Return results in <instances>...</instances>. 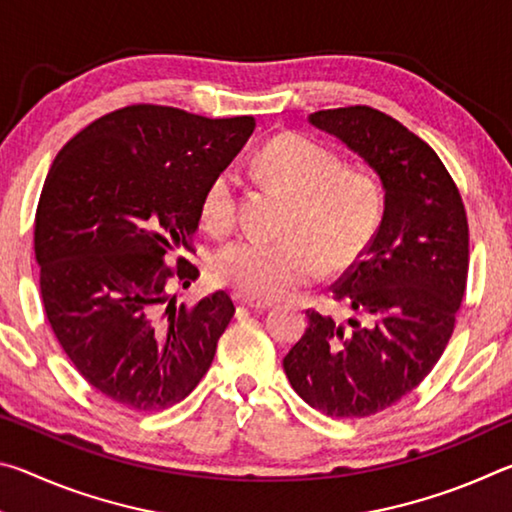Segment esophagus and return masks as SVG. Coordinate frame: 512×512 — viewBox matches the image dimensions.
Returning <instances> with one entry per match:
<instances>
[{"label":"esophagus","mask_w":512,"mask_h":512,"mask_svg":"<svg viewBox=\"0 0 512 512\" xmlns=\"http://www.w3.org/2000/svg\"><path fill=\"white\" fill-rule=\"evenodd\" d=\"M235 300L241 302V305H246V307H250V309H257V311H264V309H271V307H273L271 300L250 296V293H244V291L235 293Z\"/></svg>","instance_id":"34e87169"}]
</instances>
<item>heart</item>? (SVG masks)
<instances>
[{"instance_id": "obj_1", "label": "heart", "mask_w": 512, "mask_h": 512, "mask_svg": "<svg viewBox=\"0 0 512 512\" xmlns=\"http://www.w3.org/2000/svg\"><path fill=\"white\" fill-rule=\"evenodd\" d=\"M268 183L293 196L289 239H241L214 259L216 280L257 298H282L320 275L350 266L375 235L381 194L361 171H345L339 155L305 135L284 133L253 162ZM239 216V173L225 167L207 183L201 219L212 235H228Z\"/></svg>"}]
</instances>
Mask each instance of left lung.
Listing matches in <instances>:
<instances>
[{
  "label": "left lung",
  "mask_w": 512,
  "mask_h": 512,
  "mask_svg": "<svg viewBox=\"0 0 512 512\" xmlns=\"http://www.w3.org/2000/svg\"><path fill=\"white\" fill-rule=\"evenodd\" d=\"M307 121L377 173L384 214L359 262L332 287L354 316L336 323L309 309V327L282 366L311 409L366 418L411 393L443 354L467 282V216L436 151L397 119L350 106Z\"/></svg>",
  "instance_id": "1"
}]
</instances>
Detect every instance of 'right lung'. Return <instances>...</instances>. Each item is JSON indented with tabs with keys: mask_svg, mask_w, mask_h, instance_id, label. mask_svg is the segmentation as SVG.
I'll return each instance as SVG.
<instances>
[{
	"mask_svg": "<svg viewBox=\"0 0 512 512\" xmlns=\"http://www.w3.org/2000/svg\"><path fill=\"white\" fill-rule=\"evenodd\" d=\"M253 117L207 119L169 106L103 115L58 151L36 214L45 314L69 361L108 400L160 411L212 366L235 305L214 291L176 305L210 180L237 158Z\"/></svg>",
	"mask_w": 512,
	"mask_h": 512,
	"instance_id": "obj_1",
	"label": "right lung"
}]
</instances>
